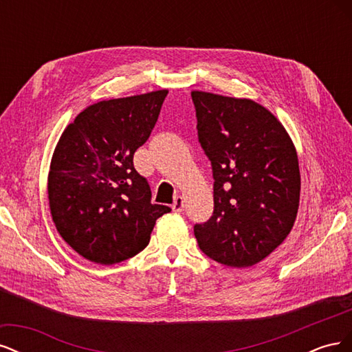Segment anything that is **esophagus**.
Returning <instances> with one entry per match:
<instances>
[{
	"instance_id": "1",
	"label": "esophagus",
	"mask_w": 352,
	"mask_h": 352,
	"mask_svg": "<svg viewBox=\"0 0 352 352\" xmlns=\"http://www.w3.org/2000/svg\"><path fill=\"white\" fill-rule=\"evenodd\" d=\"M172 208L173 211L176 212H182L184 208H185V199L182 197H176L175 198V202L172 204Z\"/></svg>"
}]
</instances>
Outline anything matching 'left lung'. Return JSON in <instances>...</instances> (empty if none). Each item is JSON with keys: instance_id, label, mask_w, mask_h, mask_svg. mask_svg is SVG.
<instances>
[{"instance_id": "8db88e82", "label": "left lung", "mask_w": 352, "mask_h": 352, "mask_svg": "<svg viewBox=\"0 0 352 352\" xmlns=\"http://www.w3.org/2000/svg\"><path fill=\"white\" fill-rule=\"evenodd\" d=\"M198 140L211 162L214 211L194 233L201 251L230 267L264 260L289 235L301 175L283 124L258 102L192 91Z\"/></svg>"}]
</instances>
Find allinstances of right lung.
<instances>
[{
	"instance_id": "right-lung-1",
	"label": "right lung",
	"mask_w": 352,
	"mask_h": 352,
	"mask_svg": "<svg viewBox=\"0 0 352 352\" xmlns=\"http://www.w3.org/2000/svg\"><path fill=\"white\" fill-rule=\"evenodd\" d=\"M167 92L92 104L61 133L48 173L50 210L60 236L83 258L104 265L132 258L172 210L151 204L150 185L133 167Z\"/></svg>"
}]
</instances>
